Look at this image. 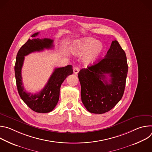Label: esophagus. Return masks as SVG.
Returning a JSON list of instances; mask_svg holds the SVG:
<instances>
[{"instance_id":"1","label":"esophagus","mask_w":152,"mask_h":152,"mask_svg":"<svg viewBox=\"0 0 152 152\" xmlns=\"http://www.w3.org/2000/svg\"><path fill=\"white\" fill-rule=\"evenodd\" d=\"M79 72V68L78 67H74V69H73V72H74L75 74H76V75Z\"/></svg>"}]
</instances>
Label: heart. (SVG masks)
Returning a JSON list of instances; mask_svg holds the SVG:
<instances>
[{
	"label": "heart",
	"mask_w": 152,
	"mask_h": 152,
	"mask_svg": "<svg viewBox=\"0 0 152 152\" xmlns=\"http://www.w3.org/2000/svg\"><path fill=\"white\" fill-rule=\"evenodd\" d=\"M73 53L78 56L84 55L83 62L86 65L95 64L104 52V46L93 38H86L76 42L73 48Z\"/></svg>",
	"instance_id": "heart-1"
}]
</instances>
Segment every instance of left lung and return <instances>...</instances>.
I'll list each match as a JSON object with an SVG mask.
<instances>
[{"mask_svg": "<svg viewBox=\"0 0 152 152\" xmlns=\"http://www.w3.org/2000/svg\"><path fill=\"white\" fill-rule=\"evenodd\" d=\"M128 66L124 50L113 41L104 58L78 73L82 102L90 113L110 111L121 99L125 88ZM110 77L109 83L106 75Z\"/></svg>", "mask_w": 152, "mask_h": 152, "instance_id": "8db88e82", "label": "left lung"}]
</instances>
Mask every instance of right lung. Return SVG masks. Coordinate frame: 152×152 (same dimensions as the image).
Masks as SVG:
<instances>
[{
	"mask_svg": "<svg viewBox=\"0 0 152 152\" xmlns=\"http://www.w3.org/2000/svg\"><path fill=\"white\" fill-rule=\"evenodd\" d=\"M38 34H34L31 36L33 38L29 39L19 49L14 67L15 76L17 90L21 99L34 111L48 113L51 112L57 104L61 85L68 76L73 74V67L71 65H68L64 67L55 69L45 88L41 91L35 94L26 92L21 77V69L25 56L34 52H40L45 49H50L53 47V39L35 38Z\"/></svg>",
	"mask_w": 152,
	"mask_h": 152,
	"instance_id": "1",
	"label": "right lung"
}]
</instances>
